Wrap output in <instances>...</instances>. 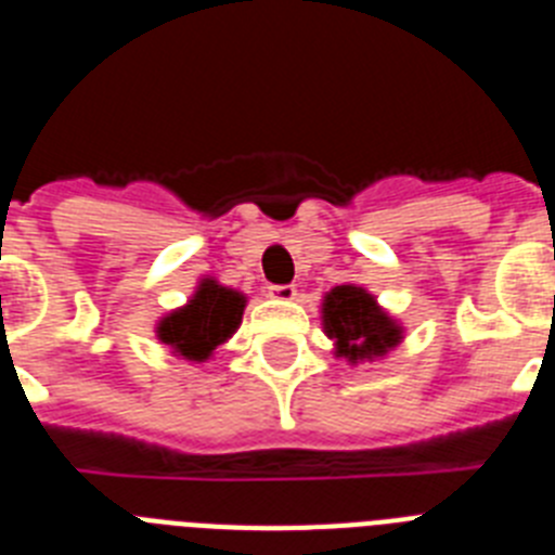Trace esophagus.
<instances>
[{"label":"esophagus","mask_w":555,"mask_h":555,"mask_svg":"<svg viewBox=\"0 0 555 555\" xmlns=\"http://www.w3.org/2000/svg\"><path fill=\"white\" fill-rule=\"evenodd\" d=\"M269 297H272V300L288 302L297 297V288H294L292 283H283V286H269Z\"/></svg>","instance_id":"34e87169"}]
</instances>
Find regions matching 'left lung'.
I'll return each mask as SVG.
<instances>
[{
    "instance_id": "1",
    "label": "left lung",
    "mask_w": 555,
    "mask_h": 555,
    "mask_svg": "<svg viewBox=\"0 0 555 555\" xmlns=\"http://www.w3.org/2000/svg\"><path fill=\"white\" fill-rule=\"evenodd\" d=\"M325 333L336 338L338 356L361 358L384 356L400 341V327L377 308L375 297L358 286H336L322 302Z\"/></svg>"
}]
</instances>
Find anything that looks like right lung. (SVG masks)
<instances>
[{"label":"right lung","mask_w":555,"mask_h":555,"mask_svg":"<svg viewBox=\"0 0 555 555\" xmlns=\"http://www.w3.org/2000/svg\"><path fill=\"white\" fill-rule=\"evenodd\" d=\"M244 302H247L244 294L219 286L217 281H203L189 306L169 313L160 322V341L171 345L175 352L191 361H205L222 341L233 336L242 322Z\"/></svg>","instance_id":"obj_1"}]
</instances>
